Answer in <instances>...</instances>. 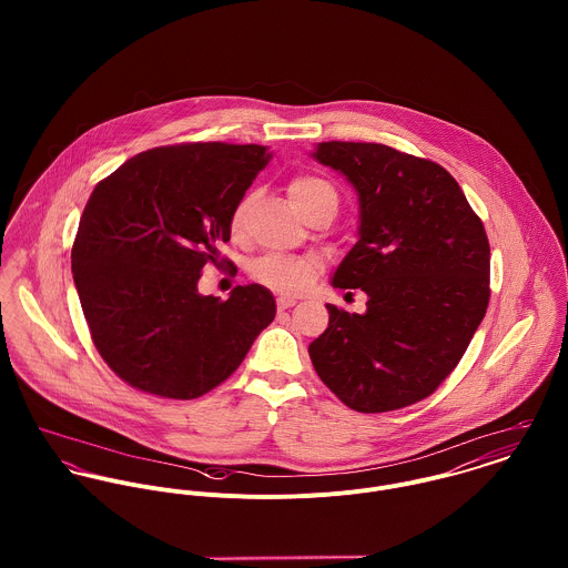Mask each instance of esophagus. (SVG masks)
I'll return each instance as SVG.
<instances>
[{
    "label": "esophagus",
    "instance_id": "1",
    "mask_svg": "<svg viewBox=\"0 0 568 568\" xmlns=\"http://www.w3.org/2000/svg\"><path fill=\"white\" fill-rule=\"evenodd\" d=\"M297 302L293 297H277V311H286L293 308Z\"/></svg>",
    "mask_w": 568,
    "mask_h": 568
}]
</instances>
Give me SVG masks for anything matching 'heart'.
<instances>
[{"label": "heart", "instance_id": "heart-1", "mask_svg": "<svg viewBox=\"0 0 568 568\" xmlns=\"http://www.w3.org/2000/svg\"><path fill=\"white\" fill-rule=\"evenodd\" d=\"M288 196L302 214H308L320 205H332L334 210L338 205V194L334 185L317 174L293 176L288 183ZM253 201H255V194L248 192L234 205L230 216V232L234 236H243ZM317 273H320V264L313 257H304V255L268 253L257 257L251 266L253 280H257L262 286L282 295L304 293L315 282Z\"/></svg>", "mask_w": 568, "mask_h": 568}]
</instances>
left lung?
<instances>
[{"instance_id": "1", "label": "left lung", "mask_w": 568, "mask_h": 568, "mask_svg": "<svg viewBox=\"0 0 568 568\" xmlns=\"http://www.w3.org/2000/svg\"><path fill=\"white\" fill-rule=\"evenodd\" d=\"M313 158L358 194V243L332 286L361 288L367 311L327 304L308 347L343 405L385 413L430 396L457 367L489 302V243L453 174L385 144L322 142Z\"/></svg>"}]
</instances>
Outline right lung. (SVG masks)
<instances>
[{
    "mask_svg": "<svg viewBox=\"0 0 568 568\" xmlns=\"http://www.w3.org/2000/svg\"><path fill=\"white\" fill-rule=\"evenodd\" d=\"M268 160L257 144L187 142L140 153L93 187L72 273L95 349L131 387L199 398L275 320L260 284L236 286L227 302L196 288L207 262H225L232 210Z\"/></svg>",
    "mask_w": 568,
    "mask_h": 568,
    "instance_id": "1",
    "label": "right lung"
}]
</instances>
